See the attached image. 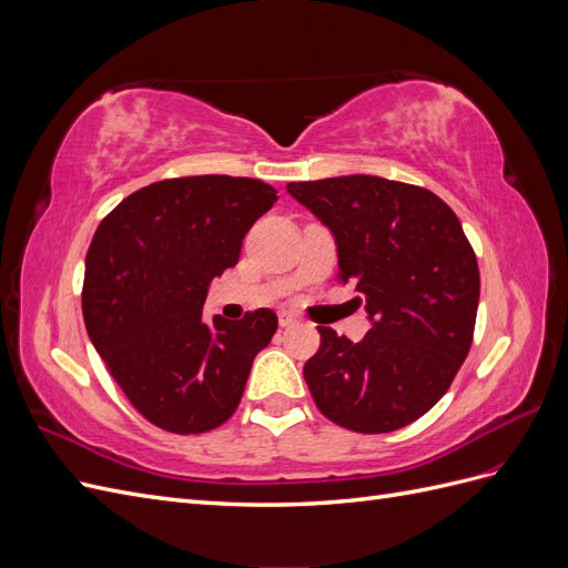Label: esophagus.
<instances>
[{
  "label": "esophagus",
  "mask_w": 568,
  "mask_h": 568,
  "mask_svg": "<svg viewBox=\"0 0 568 568\" xmlns=\"http://www.w3.org/2000/svg\"><path fill=\"white\" fill-rule=\"evenodd\" d=\"M296 324V317L291 315V313H280V326L282 329H288V326H294Z\"/></svg>",
  "instance_id": "1"
}]
</instances>
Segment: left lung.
<instances>
[{
    "instance_id": "1",
    "label": "left lung",
    "mask_w": 568,
    "mask_h": 568,
    "mask_svg": "<svg viewBox=\"0 0 568 568\" xmlns=\"http://www.w3.org/2000/svg\"><path fill=\"white\" fill-rule=\"evenodd\" d=\"M286 189L332 230L336 280L363 294L372 320L359 343L317 326L320 351L303 367L315 405L357 434L412 424L450 388L474 341L480 277L457 215L424 186L374 175Z\"/></svg>"
}]
</instances>
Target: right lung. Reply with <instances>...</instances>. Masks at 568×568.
Wrapping results in <instances>:
<instances>
[{
    "label": "right lung",
    "instance_id": "obj_1",
    "mask_svg": "<svg viewBox=\"0 0 568 568\" xmlns=\"http://www.w3.org/2000/svg\"><path fill=\"white\" fill-rule=\"evenodd\" d=\"M277 201L261 180L153 182L101 220L84 257L82 317L132 407L170 434H205L242 400L255 355L277 332L267 307L203 322L209 286Z\"/></svg>",
    "mask_w": 568,
    "mask_h": 568
}]
</instances>
